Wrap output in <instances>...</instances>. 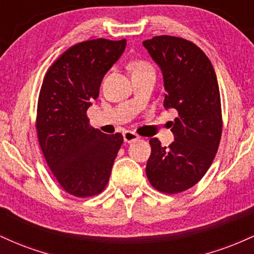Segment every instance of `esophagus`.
Segmentation results:
<instances>
[{
	"mask_svg": "<svg viewBox=\"0 0 254 254\" xmlns=\"http://www.w3.org/2000/svg\"><path fill=\"white\" fill-rule=\"evenodd\" d=\"M123 137H124V142L125 143H131V142H135L137 139H139V136L137 135L136 132H133V131H125L123 133Z\"/></svg>",
	"mask_w": 254,
	"mask_h": 254,
	"instance_id": "obj_1",
	"label": "esophagus"
}]
</instances>
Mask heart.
Instances as JSON below:
<instances>
[{
	"instance_id": "obj_1",
	"label": "heart",
	"mask_w": 254,
	"mask_h": 254,
	"mask_svg": "<svg viewBox=\"0 0 254 254\" xmlns=\"http://www.w3.org/2000/svg\"><path fill=\"white\" fill-rule=\"evenodd\" d=\"M132 69H133L132 72L145 71V70H153V66H151L149 63L144 62V61H136V62L133 63Z\"/></svg>"
}]
</instances>
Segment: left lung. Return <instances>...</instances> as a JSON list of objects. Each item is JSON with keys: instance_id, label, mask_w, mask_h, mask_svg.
Masks as SVG:
<instances>
[{"instance_id": "obj_1", "label": "left lung", "mask_w": 254, "mask_h": 254, "mask_svg": "<svg viewBox=\"0 0 254 254\" xmlns=\"http://www.w3.org/2000/svg\"><path fill=\"white\" fill-rule=\"evenodd\" d=\"M143 46L159 64L166 90L164 106L177 111L174 142L162 147L150 138L145 173L153 188L176 194L194 186L209 170L222 135L220 88L214 66L190 40L156 36Z\"/></svg>"}]
</instances>
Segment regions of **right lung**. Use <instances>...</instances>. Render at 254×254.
<instances>
[{"instance_id": "right-lung-1", "label": "right lung", "mask_w": 254, "mask_h": 254, "mask_svg": "<svg viewBox=\"0 0 254 254\" xmlns=\"http://www.w3.org/2000/svg\"><path fill=\"white\" fill-rule=\"evenodd\" d=\"M125 46V39L78 43L64 51L44 76L37 107L38 141L61 188L75 197H92L105 190L123 144L122 133L106 135L93 129L87 110Z\"/></svg>"}]
</instances>
